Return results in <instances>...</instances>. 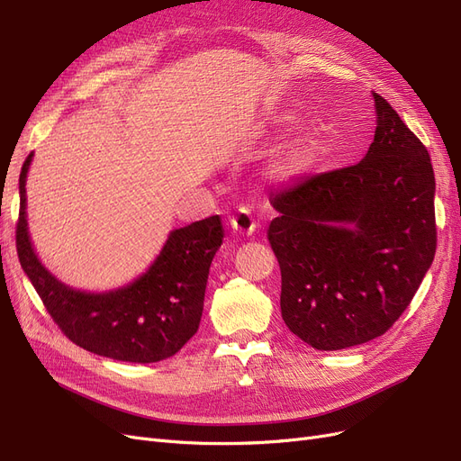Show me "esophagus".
I'll list each match as a JSON object with an SVG mask.
<instances>
[{"instance_id": "obj_1", "label": "esophagus", "mask_w": 461, "mask_h": 461, "mask_svg": "<svg viewBox=\"0 0 461 461\" xmlns=\"http://www.w3.org/2000/svg\"><path fill=\"white\" fill-rule=\"evenodd\" d=\"M230 229L236 236H252L256 230V222L249 215L248 209H239V213H236L230 219Z\"/></svg>"}]
</instances>
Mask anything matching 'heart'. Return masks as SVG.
Instances as JSON below:
<instances>
[{
	"label": "heart",
	"mask_w": 461,
	"mask_h": 461,
	"mask_svg": "<svg viewBox=\"0 0 461 461\" xmlns=\"http://www.w3.org/2000/svg\"><path fill=\"white\" fill-rule=\"evenodd\" d=\"M294 121H296V115L290 113V111H281V113L271 117L273 127H290ZM319 148H321V140L315 132L308 131L296 136L294 140L286 144L281 151L276 153L275 171L285 178H294L308 173L317 159Z\"/></svg>",
	"instance_id": "b5f03b06"
}]
</instances>
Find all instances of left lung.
<instances>
[{"mask_svg":"<svg viewBox=\"0 0 461 461\" xmlns=\"http://www.w3.org/2000/svg\"><path fill=\"white\" fill-rule=\"evenodd\" d=\"M375 138L357 165L276 194L269 242L286 327L315 350L381 337L408 308L437 249L425 146L373 92Z\"/></svg>","mask_w":461,"mask_h":461,"instance_id":"obj_1","label":"left lung"}]
</instances>
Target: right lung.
<instances>
[{"label":"right lung","mask_w":461,"mask_h":461,"mask_svg":"<svg viewBox=\"0 0 461 461\" xmlns=\"http://www.w3.org/2000/svg\"><path fill=\"white\" fill-rule=\"evenodd\" d=\"M19 176L21 267L59 329L85 350L129 364H156L175 356L200 327L207 275L222 244L219 215L173 229L158 258L132 283L88 292L61 283L40 261L26 219V176Z\"/></svg>","instance_id":"add662e5"}]
</instances>
